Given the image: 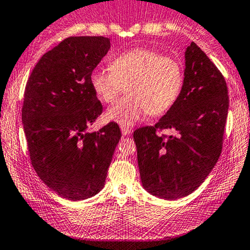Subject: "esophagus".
Instances as JSON below:
<instances>
[{
  "label": "esophagus",
  "instance_id": "34e87169",
  "mask_svg": "<svg viewBox=\"0 0 250 250\" xmlns=\"http://www.w3.org/2000/svg\"><path fill=\"white\" fill-rule=\"evenodd\" d=\"M122 133L123 136H127L131 133V128L127 127V126H122Z\"/></svg>",
  "mask_w": 250,
  "mask_h": 250
}]
</instances>
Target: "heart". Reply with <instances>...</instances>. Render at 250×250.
Instances as JSON below:
<instances>
[{
	"label": "heart",
	"mask_w": 250,
	"mask_h": 250,
	"mask_svg": "<svg viewBox=\"0 0 250 250\" xmlns=\"http://www.w3.org/2000/svg\"><path fill=\"white\" fill-rule=\"evenodd\" d=\"M184 83L181 65L155 50L136 47L117 55L109 69L96 68L90 74L94 93L104 104L113 103L123 92L127 95L106 112V118L130 126L144 114L160 115L178 99Z\"/></svg>",
	"instance_id": "obj_1"
}]
</instances>
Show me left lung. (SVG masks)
<instances>
[{"label": "left lung", "mask_w": 250, "mask_h": 250, "mask_svg": "<svg viewBox=\"0 0 250 250\" xmlns=\"http://www.w3.org/2000/svg\"><path fill=\"white\" fill-rule=\"evenodd\" d=\"M181 92L155 126L133 132L142 186L166 200L187 197L205 181L222 152L229 108L224 77L195 42L185 51ZM169 128L174 136L160 137Z\"/></svg>", "instance_id": "left-lung-1"}]
</instances>
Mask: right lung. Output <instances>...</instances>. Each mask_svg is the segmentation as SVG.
Returning a JSON list of instances; mask_svg holds the SVG:
<instances>
[{
  "label": "right lung",
  "instance_id": "1",
  "mask_svg": "<svg viewBox=\"0 0 250 250\" xmlns=\"http://www.w3.org/2000/svg\"><path fill=\"white\" fill-rule=\"evenodd\" d=\"M111 49L104 37H70L40 58L29 76L22 124L39 178L68 200H84L104 186L119 139L115 123L88 133L103 113L90 74Z\"/></svg>",
  "mask_w": 250,
  "mask_h": 250
}]
</instances>
